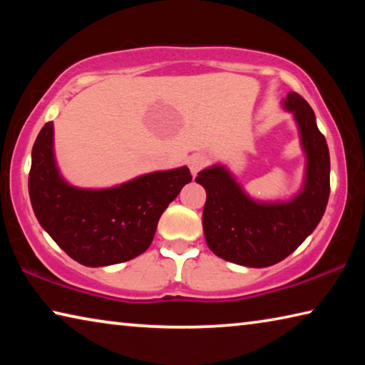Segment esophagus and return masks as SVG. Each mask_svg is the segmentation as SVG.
I'll use <instances>...</instances> for the list:
<instances>
[{
  "instance_id": "34e87169",
  "label": "esophagus",
  "mask_w": 365,
  "mask_h": 365,
  "mask_svg": "<svg viewBox=\"0 0 365 365\" xmlns=\"http://www.w3.org/2000/svg\"><path fill=\"white\" fill-rule=\"evenodd\" d=\"M206 165V156L205 154H193V156L188 158V168L191 170V174L196 175L202 168Z\"/></svg>"
}]
</instances>
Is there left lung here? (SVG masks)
Instances as JSON below:
<instances>
[{
  "mask_svg": "<svg viewBox=\"0 0 365 365\" xmlns=\"http://www.w3.org/2000/svg\"><path fill=\"white\" fill-rule=\"evenodd\" d=\"M285 106L299 125L307 156L306 183L288 202L264 205L246 196L228 172L214 165L196 182L206 190L202 228L215 256L246 267H269L298 248L322 219L330 196V154L304 98L288 93Z\"/></svg>",
  "mask_w": 365,
  "mask_h": 365,
  "instance_id": "left-lung-1",
  "label": "left lung"
}]
</instances>
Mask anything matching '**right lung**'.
Here are the masks:
<instances>
[{
	"mask_svg": "<svg viewBox=\"0 0 365 365\" xmlns=\"http://www.w3.org/2000/svg\"><path fill=\"white\" fill-rule=\"evenodd\" d=\"M188 168L141 175L109 190H78L59 175L53 156V123L35 140L29 195L34 212L73 261L101 267L130 261L153 242L159 217L191 182Z\"/></svg>",
	"mask_w": 365,
	"mask_h": 365,
	"instance_id": "add662e5",
	"label": "right lung"
}]
</instances>
